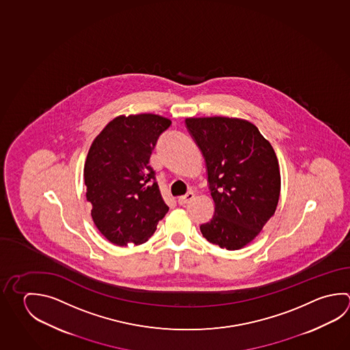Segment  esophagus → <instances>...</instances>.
I'll return each mask as SVG.
<instances>
[{"mask_svg": "<svg viewBox=\"0 0 350 350\" xmlns=\"http://www.w3.org/2000/svg\"><path fill=\"white\" fill-rule=\"evenodd\" d=\"M195 198V193L192 191H189L184 196H180L178 200V204L185 206L186 204H189L192 198Z\"/></svg>", "mask_w": 350, "mask_h": 350, "instance_id": "1", "label": "esophagus"}]
</instances>
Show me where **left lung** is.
Segmentation results:
<instances>
[{"instance_id": "obj_1", "label": "left lung", "mask_w": 350, "mask_h": 350, "mask_svg": "<svg viewBox=\"0 0 350 350\" xmlns=\"http://www.w3.org/2000/svg\"><path fill=\"white\" fill-rule=\"evenodd\" d=\"M206 161L215 213L200 226L204 238L228 250L252 242L279 202V161L253 123L229 117L186 118Z\"/></svg>"}]
</instances>
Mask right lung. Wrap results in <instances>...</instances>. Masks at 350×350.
<instances>
[{"mask_svg": "<svg viewBox=\"0 0 350 350\" xmlns=\"http://www.w3.org/2000/svg\"><path fill=\"white\" fill-rule=\"evenodd\" d=\"M170 124L152 113L118 116L90 146L83 167L86 198L96 227L116 245L146 243L169 211L149 159Z\"/></svg>", "mask_w": 350, "mask_h": 350, "instance_id": "obj_1", "label": "right lung"}]
</instances>
